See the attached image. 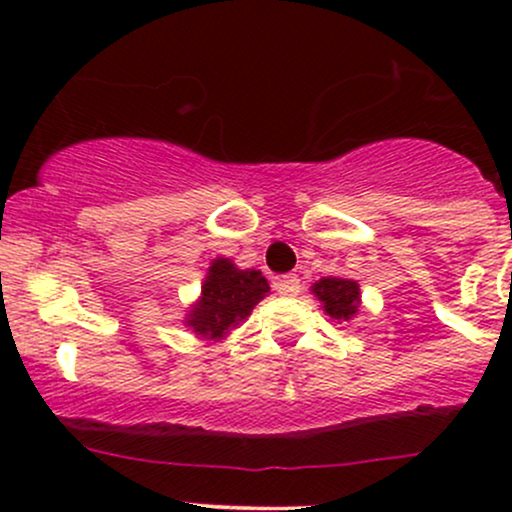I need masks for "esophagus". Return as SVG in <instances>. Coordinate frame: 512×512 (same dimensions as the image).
Wrapping results in <instances>:
<instances>
[{
    "mask_svg": "<svg viewBox=\"0 0 512 512\" xmlns=\"http://www.w3.org/2000/svg\"><path fill=\"white\" fill-rule=\"evenodd\" d=\"M274 289L281 296H298L301 293V279L296 274H284L274 279Z\"/></svg>",
    "mask_w": 512,
    "mask_h": 512,
    "instance_id": "esophagus-1",
    "label": "esophagus"
}]
</instances>
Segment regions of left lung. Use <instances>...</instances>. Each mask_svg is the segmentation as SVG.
Masks as SVG:
<instances>
[{
    "instance_id": "obj_1",
    "label": "left lung",
    "mask_w": 512,
    "mask_h": 512,
    "mask_svg": "<svg viewBox=\"0 0 512 512\" xmlns=\"http://www.w3.org/2000/svg\"><path fill=\"white\" fill-rule=\"evenodd\" d=\"M313 293L322 301L325 313L332 320H351L358 313V284L351 279H339V276H327L313 286Z\"/></svg>"
}]
</instances>
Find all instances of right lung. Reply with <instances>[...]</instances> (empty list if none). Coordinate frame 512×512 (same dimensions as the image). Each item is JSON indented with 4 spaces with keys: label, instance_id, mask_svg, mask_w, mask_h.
I'll return each instance as SVG.
<instances>
[{
    "label": "right lung",
    "instance_id": "add662e5",
    "mask_svg": "<svg viewBox=\"0 0 512 512\" xmlns=\"http://www.w3.org/2000/svg\"><path fill=\"white\" fill-rule=\"evenodd\" d=\"M269 284L260 269H238L228 260H216L202 286V298L195 305L187 325L207 339L226 337L252 313L267 296Z\"/></svg>",
    "mask_w": 512,
    "mask_h": 512
}]
</instances>
